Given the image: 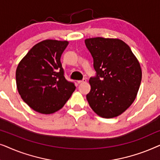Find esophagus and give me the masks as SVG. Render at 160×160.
Returning <instances> with one entry per match:
<instances>
[{"label": "esophagus", "instance_id": "34e87169", "mask_svg": "<svg viewBox=\"0 0 160 160\" xmlns=\"http://www.w3.org/2000/svg\"><path fill=\"white\" fill-rule=\"evenodd\" d=\"M87 82V80H86V78H84V79H82V80H80V81H78V84H83V83H85Z\"/></svg>", "mask_w": 160, "mask_h": 160}]
</instances>
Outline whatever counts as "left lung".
<instances>
[{
  "mask_svg": "<svg viewBox=\"0 0 160 160\" xmlns=\"http://www.w3.org/2000/svg\"><path fill=\"white\" fill-rule=\"evenodd\" d=\"M85 44L93 58L96 71L89 78L87 99L102 118H113L134 102L141 82V65L129 46L118 38H87Z\"/></svg>",
  "mask_w": 160,
  "mask_h": 160,
  "instance_id": "left-lung-1",
  "label": "left lung"
}]
</instances>
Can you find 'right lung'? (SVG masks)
<instances>
[{"label": "right lung", "instance_id": "right-lung-1", "mask_svg": "<svg viewBox=\"0 0 160 160\" xmlns=\"http://www.w3.org/2000/svg\"><path fill=\"white\" fill-rule=\"evenodd\" d=\"M67 41L44 40L32 47L16 71V82L22 99L32 109L50 114L62 108L75 90L64 76L60 62Z\"/></svg>", "mask_w": 160, "mask_h": 160}]
</instances>
